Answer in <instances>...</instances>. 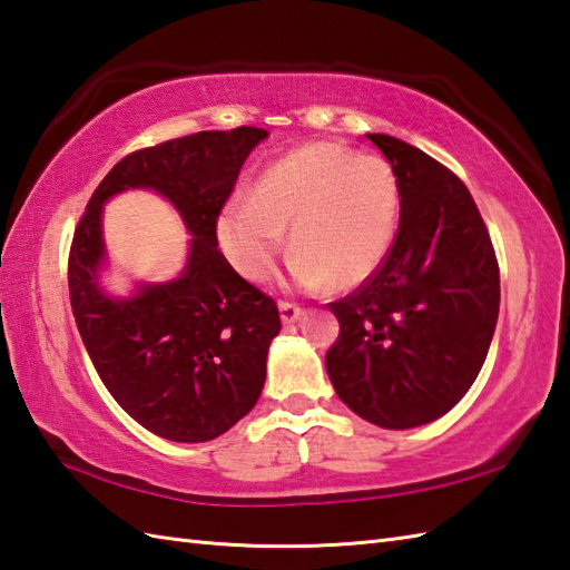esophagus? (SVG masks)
Here are the masks:
<instances>
[{
	"label": "esophagus",
	"instance_id": "obj_1",
	"mask_svg": "<svg viewBox=\"0 0 570 570\" xmlns=\"http://www.w3.org/2000/svg\"><path fill=\"white\" fill-rule=\"evenodd\" d=\"M278 313H282V321L288 325L301 318V306L298 304H292V301H278Z\"/></svg>",
	"mask_w": 570,
	"mask_h": 570
}]
</instances>
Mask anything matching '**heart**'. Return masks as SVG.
<instances>
[{"label": "heart", "instance_id": "obj_1", "mask_svg": "<svg viewBox=\"0 0 570 570\" xmlns=\"http://www.w3.org/2000/svg\"><path fill=\"white\" fill-rule=\"evenodd\" d=\"M292 227V276L301 288H353L380 272L399 227V180L377 154L308 144L272 164L252 200L217 220L220 247L249 282L269 278Z\"/></svg>", "mask_w": 570, "mask_h": 570}]
</instances>
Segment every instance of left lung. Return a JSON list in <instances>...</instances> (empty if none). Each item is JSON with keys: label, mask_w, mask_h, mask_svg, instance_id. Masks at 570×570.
I'll list each match as a JSON object with an SVG mask.
<instances>
[{"label": "left lung", "mask_w": 570, "mask_h": 570, "mask_svg": "<svg viewBox=\"0 0 570 570\" xmlns=\"http://www.w3.org/2000/svg\"><path fill=\"white\" fill-rule=\"evenodd\" d=\"M399 180V229L380 272L333 301L325 353L337 396L382 429L448 414L475 382L500 313L485 220L453 171L390 135H367Z\"/></svg>", "instance_id": "1"}]
</instances>
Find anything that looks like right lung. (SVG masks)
Returning <instances> with one entry per match:
<instances>
[{"instance_id":"add662e5","label":"right lung","mask_w":570,"mask_h":570,"mask_svg":"<svg viewBox=\"0 0 570 570\" xmlns=\"http://www.w3.org/2000/svg\"><path fill=\"white\" fill-rule=\"evenodd\" d=\"M266 137L259 127L198 131L127 154L95 188L68 257L70 306L107 392L144 429L203 443L257 404L266 353L282 331L272 296L245 282L217 249V217L239 168ZM127 187L171 199L194 235L185 274L110 299L97 284L101 203Z\"/></svg>"}]
</instances>
